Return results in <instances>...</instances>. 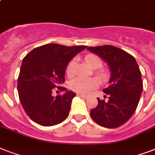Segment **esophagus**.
<instances>
[{
  "label": "esophagus",
  "instance_id": "obj_1",
  "mask_svg": "<svg viewBox=\"0 0 155 155\" xmlns=\"http://www.w3.org/2000/svg\"><path fill=\"white\" fill-rule=\"evenodd\" d=\"M78 96H80V97H83V98H84V99H87V96H86V95H84V94H80V93H78Z\"/></svg>",
  "mask_w": 155,
  "mask_h": 155
}]
</instances>
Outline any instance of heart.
<instances>
[{"label":"heart","mask_w":155,"mask_h":155,"mask_svg":"<svg viewBox=\"0 0 155 155\" xmlns=\"http://www.w3.org/2000/svg\"><path fill=\"white\" fill-rule=\"evenodd\" d=\"M85 61L88 65L93 69L100 68L102 66L101 58L95 54H88L85 57ZM74 68H75V60H71L66 68V74L68 76L71 77L74 74ZM97 75L100 77H107V72L103 70H100L97 71ZM99 85V81L97 78H85V77H77L70 83L71 88L80 94L86 95L92 90L95 89Z\"/></svg>","instance_id":"heart-1"}]
</instances>
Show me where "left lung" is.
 <instances>
[{
	"mask_svg": "<svg viewBox=\"0 0 155 155\" xmlns=\"http://www.w3.org/2000/svg\"><path fill=\"white\" fill-rule=\"evenodd\" d=\"M87 49L105 61L111 71L109 86L103 90L108 101L97 98L98 104L91 110V117L101 126L117 128L132 117L139 103L143 88L139 67L134 56L113 46Z\"/></svg>",
	"mask_w": 155,
	"mask_h": 155,
	"instance_id": "8db88e82",
	"label": "left lung"
}]
</instances>
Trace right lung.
I'll return each instance as SVG.
<instances>
[{
  "label": "right lung",
  "instance_id": "right-lung-1",
  "mask_svg": "<svg viewBox=\"0 0 155 155\" xmlns=\"http://www.w3.org/2000/svg\"><path fill=\"white\" fill-rule=\"evenodd\" d=\"M86 47L50 43L35 48L23 58L18 79V96L25 112L35 122L52 126L68 117L76 94L58 85L65 81L68 63ZM56 87L65 93L53 97Z\"/></svg>",
  "mask_w": 155,
  "mask_h": 155
}]
</instances>
